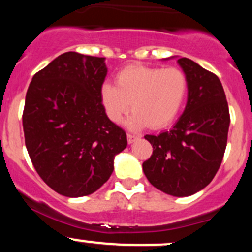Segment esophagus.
I'll use <instances>...</instances> for the list:
<instances>
[{"mask_svg": "<svg viewBox=\"0 0 252 252\" xmlns=\"http://www.w3.org/2000/svg\"><path fill=\"white\" fill-rule=\"evenodd\" d=\"M126 137H128V143H129V144L134 143L135 141L140 140V136L135 135V134H128V135H126Z\"/></svg>", "mask_w": 252, "mask_h": 252, "instance_id": "obj_1", "label": "esophagus"}]
</instances>
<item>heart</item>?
Masks as SVG:
<instances>
[{"instance_id":"obj_1","label":"heart","mask_w":252,"mask_h":252,"mask_svg":"<svg viewBox=\"0 0 252 252\" xmlns=\"http://www.w3.org/2000/svg\"><path fill=\"white\" fill-rule=\"evenodd\" d=\"M187 94L189 80L180 68L130 65L118 72L116 85L103 84L100 100L114 123L122 121L131 103L130 129H163L176 120Z\"/></svg>"}]
</instances>
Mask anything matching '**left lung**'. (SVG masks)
I'll use <instances>...</instances> for the list:
<instances>
[{
	"label": "left lung",
	"mask_w": 252,
	"mask_h": 252,
	"mask_svg": "<svg viewBox=\"0 0 252 252\" xmlns=\"http://www.w3.org/2000/svg\"><path fill=\"white\" fill-rule=\"evenodd\" d=\"M178 63L189 80L186 108L169 131L144 136L153 144V154L142 167L158 189L189 196L205 189L218 172L226 148L230 114L216 74L187 58H179Z\"/></svg>",
	"instance_id": "8db88e82"
}]
</instances>
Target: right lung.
<instances>
[{"mask_svg":"<svg viewBox=\"0 0 252 252\" xmlns=\"http://www.w3.org/2000/svg\"><path fill=\"white\" fill-rule=\"evenodd\" d=\"M106 73L105 58L66 52L34 74L26 94L22 124L32 163L68 198L102 187L128 144L100 100Z\"/></svg>","mask_w":252,"mask_h":252,"instance_id":"right-lung-1","label":"right lung"}]
</instances>
